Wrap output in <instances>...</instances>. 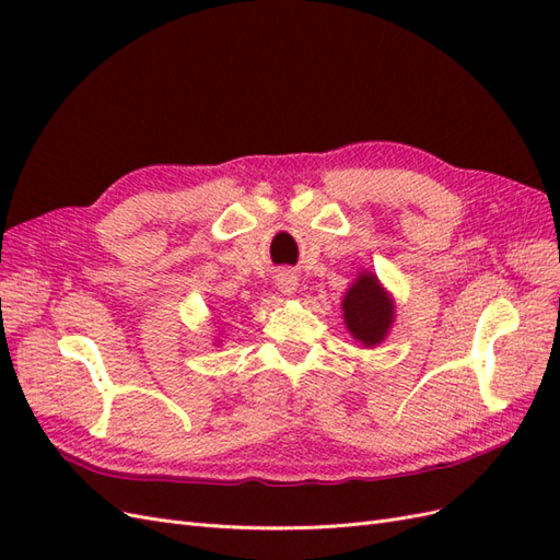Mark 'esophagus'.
Instances as JSON below:
<instances>
[{"label":"esophagus","mask_w":560,"mask_h":560,"mask_svg":"<svg viewBox=\"0 0 560 560\" xmlns=\"http://www.w3.org/2000/svg\"><path fill=\"white\" fill-rule=\"evenodd\" d=\"M278 290L284 292V294H294V290H296V278L290 276V273H282V276L278 278Z\"/></svg>","instance_id":"1"}]
</instances>
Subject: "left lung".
Wrapping results in <instances>:
<instances>
[{
  "label": "left lung",
  "mask_w": 560,
  "mask_h": 560,
  "mask_svg": "<svg viewBox=\"0 0 560 560\" xmlns=\"http://www.w3.org/2000/svg\"><path fill=\"white\" fill-rule=\"evenodd\" d=\"M393 299H389L374 273H362L343 299V317L350 334L364 346L383 341L393 325Z\"/></svg>",
  "instance_id": "left-lung-1"
}]
</instances>
